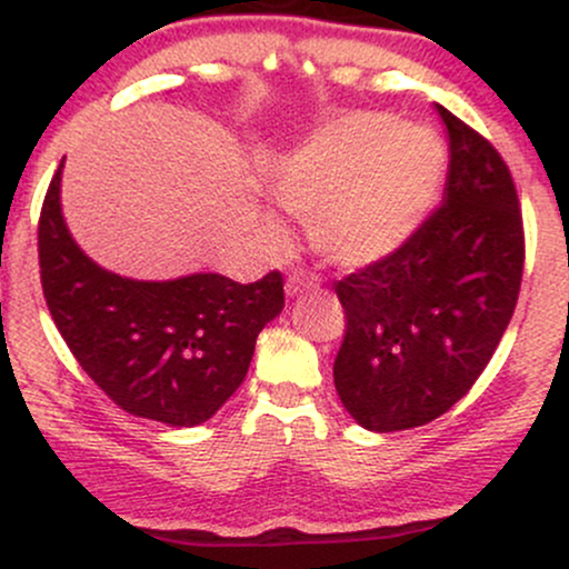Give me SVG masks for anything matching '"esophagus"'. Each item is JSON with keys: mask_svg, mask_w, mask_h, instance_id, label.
Returning a JSON list of instances; mask_svg holds the SVG:
<instances>
[{"mask_svg": "<svg viewBox=\"0 0 569 569\" xmlns=\"http://www.w3.org/2000/svg\"><path fill=\"white\" fill-rule=\"evenodd\" d=\"M312 286H315V278L307 276L305 270H299V272H293V276H289V280H286V293H289V297H299V293L310 291Z\"/></svg>", "mask_w": 569, "mask_h": 569, "instance_id": "1", "label": "esophagus"}]
</instances>
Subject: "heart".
<instances>
[{
	"instance_id": "obj_1",
	"label": "heart",
	"mask_w": 569,
	"mask_h": 569,
	"mask_svg": "<svg viewBox=\"0 0 569 569\" xmlns=\"http://www.w3.org/2000/svg\"><path fill=\"white\" fill-rule=\"evenodd\" d=\"M445 148L423 127L389 113L341 116L291 148L267 172V190L302 219L328 264L371 267L413 236L440 193ZM270 243H283L278 219L262 217Z\"/></svg>"
}]
</instances>
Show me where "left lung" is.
<instances>
[{"instance_id":"1","label":"left lung","mask_w":569,"mask_h":569,"mask_svg":"<svg viewBox=\"0 0 569 569\" xmlns=\"http://www.w3.org/2000/svg\"><path fill=\"white\" fill-rule=\"evenodd\" d=\"M448 134L442 207L395 254L337 283L347 333L333 385L368 432L423 427L485 371L525 264L522 211L498 150L437 106Z\"/></svg>"}]
</instances>
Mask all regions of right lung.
<instances>
[{"mask_svg":"<svg viewBox=\"0 0 569 569\" xmlns=\"http://www.w3.org/2000/svg\"><path fill=\"white\" fill-rule=\"evenodd\" d=\"M60 180L63 161L39 217V267L68 350L127 413L167 427L209 421L243 385L259 331L283 310L280 272L249 286L219 272L116 276L73 241Z\"/></svg>","mask_w":569,"mask_h":569,"instance_id":"obj_1","label":"right lung"}]
</instances>
